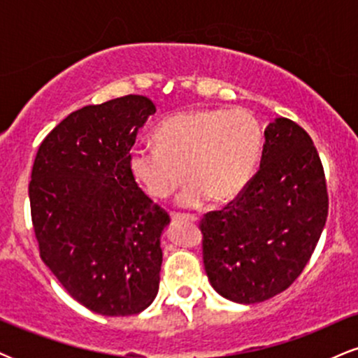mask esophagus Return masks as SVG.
<instances>
[{
	"label": "esophagus",
	"mask_w": 358,
	"mask_h": 358,
	"mask_svg": "<svg viewBox=\"0 0 358 358\" xmlns=\"http://www.w3.org/2000/svg\"><path fill=\"white\" fill-rule=\"evenodd\" d=\"M171 219H173V220H185V222H196V220H199V217L192 215V213L171 212Z\"/></svg>",
	"instance_id": "esophagus-1"
}]
</instances>
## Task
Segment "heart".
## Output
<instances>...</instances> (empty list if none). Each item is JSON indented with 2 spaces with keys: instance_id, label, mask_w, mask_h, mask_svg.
I'll list each match as a JSON object with an SVG mask.
<instances>
[{
  "instance_id": "heart-1",
  "label": "heart",
  "mask_w": 358,
  "mask_h": 358,
  "mask_svg": "<svg viewBox=\"0 0 358 358\" xmlns=\"http://www.w3.org/2000/svg\"><path fill=\"white\" fill-rule=\"evenodd\" d=\"M156 146L131 150L129 166L155 199H168L187 182L183 207L208 199L227 202L248 188L261 162V124L242 109H192L166 117L155 133Z\"/></svg>"
}]
</instances>
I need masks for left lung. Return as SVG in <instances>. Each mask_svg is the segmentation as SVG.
Returning a JSON list of instances; mask_svg holds the SVG:
<instances>
[{"label": "left lung", "instance_id": "obj_1", "mask_svg": "<svg viewBox=\"0 0 358 358\" xmlns=\"http://www.w3.org/2000/svg\"><path fill=\"white\" fill-rule=\"evenodd\" d=\"M244 192L200 220L203 266L220 296L252 305L294 282L328 217L324 170L310 134L276 117Z\"/></svg>", "mask_w": 358, "mask_h": 358}]
</instances>
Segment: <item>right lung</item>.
Returning <instances> with one entry per match:
<instances>
[{"label": "right lung", "instance_id": "add662e5", "mask_svg": "<svg viewBox=\"0 0 358 358\" xmlns=\"http://www.w3.org/2000/svg\"><path fill=\"white\" fill-rule=\"evenodd\" d=\"M155 113L134 94L85 106L36 151L28 195L40 257L94 313L138 315L158 293L159 236L170 215L129 166L138 129Z\"/></svg>", "mask_w": 358, "mask_h": 358}]
</instances>
